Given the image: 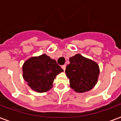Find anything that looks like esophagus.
Returning a JSON list of instances; mask_svg holds the SVG:
<instances>
[{
	"label": "esophagus",
	"mask_w": 121,
	"mask_h": 121,
	"mask_svg": "<svg viewBox=\"0 0 121 121\" xmlns=\"http://www.w3.org/2000/svg\"><path fill=\"white\" fill-rule=\"evenodd\" d=\"M61 68L63 69V71H65V68H66V65H63L61 66Z\"/></svg>",
	"instance_id": "esophagus-1"
}]
</instances>
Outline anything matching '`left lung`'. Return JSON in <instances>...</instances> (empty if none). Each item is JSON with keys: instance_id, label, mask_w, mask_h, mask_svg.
<instances>
[{"instance_id": "8db88e82", "label": "left lung", "mask_w": 121, "mask_h": 121, "mask_svg": "<svg viewBox=\"0 0 121 121\" xmlns=\"http://www.w3.org/2000/svg\"><path fill=\"white\" fill-rule=\"evenodd\" d=\"M69 61L65 73L69 79L71 89L76 93H85L93 89L98 82L100 74L97 63L80 54L71 57Z\"/></svg>"}]
</instances>
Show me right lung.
Segmentation results:
<instances>
[{
  "mask_svg": "<svg viewBox=\"0 0 121 121\" xmlns=\"http://www.w3.org/2000/svg\"><path fill=\"white\" fill-rule=\"evenodd\" d=\"M22 77L28 86L37 93H44L52 87L58 74L63 70L54 60L47 54L32 56L22 65Z\"/></svg>",
  "mask_w": 121,
  "mask_h": 121,
  "instance_id": "1",
  "label": "right lung"
}]
</instances>
